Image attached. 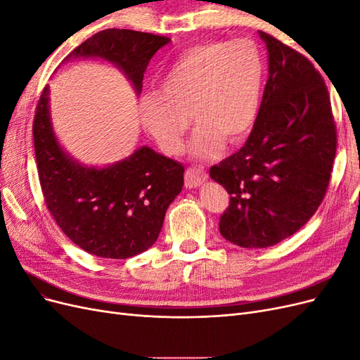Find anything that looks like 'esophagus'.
Listing matches in <instances>:
<instances>
[{"label":"esophagus","instance_id":"34e87169","mask_svg":"<svg viewBox=\"0 0 360 360\" xmlns=\"http://www.w3.org/2000/svg\"><path fill=\"white\" fill-rule=\"evenodd\" d=\"M205 180H207V172L200 167L188 168L186 172H184V186L189 189L198 188L200 184H202Z\"/></svg>","mask_w":360,"mask_h":360}]
</instances>
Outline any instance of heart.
<instances>
[{
  "label": "heart",
  "mask_w": 360,
  "mask_h": 360,
  "mask_svg": "<svg viewBox=\"0 0 360 360\" xmlns=\"http://www.w3.org/2000/svg\"><path fill=\"white\" fill-rule=\"evenodd\" d=\"M264 58L249 40L207 41L184 51L163 73L159 91L139 97V120L167 155L183 150V138L197 126L189 143L193 158H217L228 143L252 130L264 90Z\"/></svg>",
  "instance_id": "obj_1"
}]
</instances>
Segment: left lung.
<instances>
[{
    "instance_id": "1",
    "label": "left lung",
    "mask_w": 360,
    "mask_h": 360,
    "mask_svg": "<svg viewBox=\"0 0 360 360\" xmlns=\"http://www.w3.org/2000/svg\"><path fill=\"white\" fill-rule=\"evenodd\" d=\"M269 78L245 146L210 168L230 193L224 238L269 248L292 236L320 207L336 153V126L321 75L302 53L264 31Z\"/></svg>"
}]
</instances>
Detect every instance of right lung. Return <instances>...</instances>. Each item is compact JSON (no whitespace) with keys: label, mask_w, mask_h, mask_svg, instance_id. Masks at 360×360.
<instances>
[{"label":"right lung","mask_w":360,"mask_h":360,"mask_svg":"<svg viewBox=\"0 0 360 360\" xmlns=\"http://www.w3.org/2000/svg\"><path fill=\"white\" fill-rule=\"evenodd\" d=\"M165 36L108 28L73 49L66 60L101 57L123 70L136 94ZM39 180L49 213L70 240L89 254L124 259L158 240L169 204L181 192V163L150 147L105 168L85 167L61 148L49 114V86L43 89L32 124Z\"/></svg>","instance_id":"add662e5"}]
</instances>
